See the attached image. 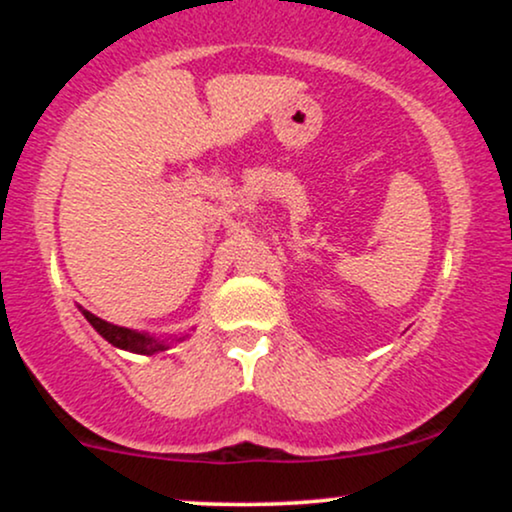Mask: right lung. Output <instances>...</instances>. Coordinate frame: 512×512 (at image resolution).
I'll return each mask as SVG.
<instances>
[{
	"instance_id": "1",
	"label": "right lung",
	"mask_w": 512,
	"mask_h": 512,
	"mask_svg": "<svg viewBox=\"0 0 512 512\" xmlns=\"http://www.w3.org/2000/svg\"><path fill=\"white\" fill-rule=\"evenodd\" d=\"M81 313L88 322L93 325V330H96L105 342H110L117 349H125V351H132V354H158V351H166L168 349V339H156L151 337V334L146 332H137V330H127V327H117V325H110V322L101 320V317H96L93 313H88V310L81 308Z\"/></svg>"
}]
</instances>
